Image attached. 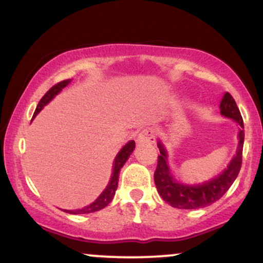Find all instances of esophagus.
Instances as JSON below:
<instances>
[{"instance_id": "1", "label": "esophagus", "mask_w": 263, "mask_h": 263, "mask_svg": "<svg viewBox=\"0 0 263 263\" xmlns=\"http://www.w3.org/2000/svg\"><path fill=\"white\" fill-rule=\"evenodd\" d=\"M156 141V131L152 127L143 128L137 136L138 143H153Z\"/></svg>"}]
</instances>
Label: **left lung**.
Listing matches in <instances>:
<instances>
[{
    "instance_id": "1",
    "label": "left lung",
    "mask_w": 263,
    "mask_h": 263,
    "mask_svg": "<svg viewBox=\"0 0 263 263\" xmlns=\"http://www.w3.org/2000/svg\"><path fill=\"white\" fill-rule=\"evenodd\" d=\"M220 112L225 117L235 120L243 128L242 116L234 98L229 92H226L222 98L221 104H220ZM242 128H240V132H238L236 156L232 158L228 168L219 177L214 178L209 182L198 184V185H186V184L177 182L172 177L167 165V153L162 144L158 143L161 155L158 156V163H157L155 172V183L163 200L177 209H198V208L208 206L219 200L232 185L241 170L243 138H245V132Z\"/></svg>"
}]
</instances>
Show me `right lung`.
Segmentation results:
<instances>
[{"instance_id":"right-lung-1","label":"right lung","mask_w":263,"mask_h":263,"mask_svg":"<svg viewBox=\"0 0 263 263\" xmlns=\"http://www.w3.org/2000/svg\"><path fill=\"white\" fill-rule=\"evenodd\" d=\"M69 83H70V79L63 80V81H60V83L55 84V85L50 87V89L44 93V96L41 99V101H39V104L37 105V108H35L33 117H34L35 115H37L39 111H41L42 108H43L45 105L48 104V102L52 100L54 96H55L57 93H58L60 90L63 89V87L68 85ZM134 149H135V141H129L128 143L126 144V146L123 147L121 151H120L119 155L116 156V159H115L114 172H112V177H111L110 183H108L106 189L102 192V194L100 195V197L96 199L92 204H90L89 206H85V208H83V209H79V210H64V211H66V213H69V214H89V213H95V211L104 209L106 205L110 204L111 200H112L115 197V192H116L117 185H119L120 171H121L123 164H125L126 161L128 159L129 155L134 152Z\"/></svg>"}]
</instances>
